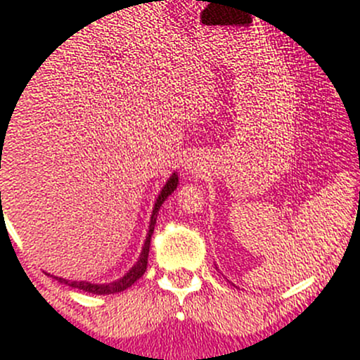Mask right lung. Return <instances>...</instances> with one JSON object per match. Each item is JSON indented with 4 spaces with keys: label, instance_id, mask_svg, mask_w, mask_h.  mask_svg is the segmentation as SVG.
Listing matches in <instances>:
<instances>
[{
    "label": "right lung",
    "instance_id": "obj_1",
    "mask_svg": "<svg viewBox=\"0 0 360 360\" xmlns=\"http://www.w3.org/2000/svg\"><path fill=\"white\" fill-rule=\"evenodd\" d=\"M5 128H8V127H5ZM3 137H5V131H3V127H1L0 128L1 144L5 142V139ZM176 186H177V176L176 174H172V176H170V179L167 181L165 186L162 188V191H160L158 198H156L155 209H153V214H151V223H149V232H148V237H146L144 248H142L141 258H139V262L135 264V267H131L130 273H127L123 278H121V280L114 281V283H109V285H95V283H86V281H66V280H63V278H56V280H59V283L68 285V287L79 288V290L87 292V294H96V295L116 294V292H123V290H127L128 287H131V285H134L135 281H137L139 278L146 273V269H148L149 246H151V236H153V232H155V223H156V216H158V211H160V205H162L163 202H165V198L169 197L174 190H176Z\"/></svg>",
    "mask_w": 360,
    "mask_h": 360
}]
</instances>
